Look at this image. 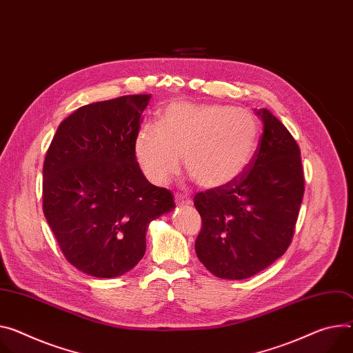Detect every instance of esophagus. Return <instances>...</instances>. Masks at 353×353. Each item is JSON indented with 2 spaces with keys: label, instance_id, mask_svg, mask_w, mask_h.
Listing matches in <instances>:
<instances>
[{
  "label": "esophagus",
  "instance_id": "34e87169",
  "mask_svg": "<svg viewBox=\"0 0 353 353\" xmlns=\"http://www.w3.org/2000/svg\"><path fill=\"white\" fill-rule=\"evenodd\" d=\"M174 200H176L177 205H190L191 204V199L185 194H176Z\"/></svg>",
  "mask_w": 353,
  "mask_h": 353
}]
</instances>
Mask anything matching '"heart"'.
Returning a JSON list of instances; mask_svg holds the SVG:
<instances>
[{"label": "heart", "instance_id": "obj_1", "mask_svg": "<svg viewBox=\"0 0 353 353\" xmlns=\"http://www.w3.org/2000/svg\"><path fill=\"white\" fill-rule=\"evenodd\" d=\"M261 126L245 110L221 104L172 103L160 125H145L135 138V157L154 184L166 183L184 156L185 170L200 187L234 183L258 150Z\"/></svg>", "mask_w": 353, "mask_h": 353}]
</instances>
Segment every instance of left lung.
<instances>
[{
	"instance_id": "8db88e82",
	"label": "left lung",
	"mask_w": 353,
	"mask_h": 353,
	"mask_svg": "<svg viewBox=\"0 0 353 353\" xmlns=\"http://www.w3.org/2000/svg\"><path fill=\"white\" fill-rule=\"evenodd\" d=\"M263 134L248 169L231 184L197 193L200 262L216 277L242 280L270 266L292 243L304 196L300 148L266 108Z\"/></svg>"
}]
</instances>
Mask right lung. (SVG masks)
Segmentation results:
<instances>
[{"label": "right lung", "instance_id": "1", "mask_svg": "<svg viewBox=\"0 0 353 353\" xmlns=\"http://www.w3.org/2000/svg\"><path fill=\"white\" fill-rule=\"evenodd\" d=\"M150 95L92 103L63 121L43 163V214L65 258L101 279L134 269L149 223L174 210L169 190L150 184L135 138Z\"/></svg>", "mask_w": 353, "mask_h": 353}]
</instances>
